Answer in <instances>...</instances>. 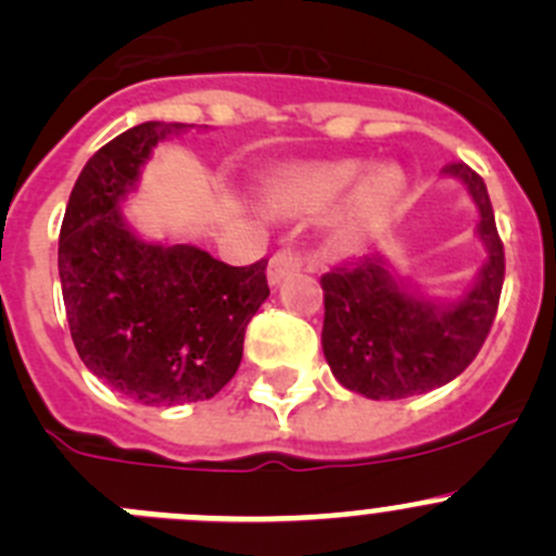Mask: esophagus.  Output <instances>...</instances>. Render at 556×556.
<instances>
[{
    "instance_id": "obj_1",
    "label": "esophagus",
    "mask_w": 556,
    "mask_h": 556,
    "mask_svg": "<svg viewBox=\"0 0 556 556\" xmlns=\"http://www.w3.org/2000/svg\"><path fill=\"white\" fill-rule=\"evenodd\" d=\"M302 266H304V257L295 252V249H279L271 261H268V282L279 285L285 277L295 274Z\"/></svg>"
}]
</instances>
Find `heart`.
I'll list each match as a JSON object with an SVG mask.
<instances>
[{
    "mask_svg": "<svg viewBox=\"0 0 556 556\" xmlns=\"http://www.w3.org/2000/svg\"><path fill=\"white\" fill-rule=\"evenodd\" d=\"M367 164L362 159H334L313 161L299 167L282 169L268 184V200L282 214H320L342 197H349V205L337 222V236L345 243H356L365 238L378 222L389 216L403 194V173L392 164L370 169L366 178Z\"/></svg>",
    "mask_w": 556,
    "mask_h": 556,
    "instance_id": "1",
    "label": "heart"
}]
</instances>
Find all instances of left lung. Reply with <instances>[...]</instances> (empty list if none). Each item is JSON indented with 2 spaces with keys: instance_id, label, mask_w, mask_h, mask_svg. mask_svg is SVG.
Here are the masks:
<instances>
[{
  "instance_id": "1",
  "label": "left lung",
  "mask_w": 556,
  "mask_h": 556,
  "mask_svg": "<svg viewBox=\"0 0 556 556\" xmlns=\"http://www.w3.org/2000/svg\"><path fill=\"white\" fill-rule=\"evenodd\" d=\"M444 175L458 178L480 207L489 261L460 302L435 307L406 293L381 254H365L320 277L324 354L337 381L372 401H401L453 381L480 354L500 307L505 249L494 207L480 175L453 161Z\"/></svg>"
}]
</instances>
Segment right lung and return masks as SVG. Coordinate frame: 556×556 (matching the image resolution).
Listing matches in <instances>:
<instances>
[{
	"label": "right lung",
	"mask_w": 556,
	"mask_h": 556,
	"mask_svg": "<svg viewBox=\"0 0 556 556\" xmlns=\"http://www.w3.org/2000/svg\"><path fill=\"white\" fill-rule=\"evenodd\" d=\"M186 123H142L85 164L60 227V282L81 362L142 403L214 397L243 356V334L268 299V261L227 266L189 243L161 247L123 225L121 200L161 139Z\"/></svg>",
	"instance_id": "1"
}]
</instances>
